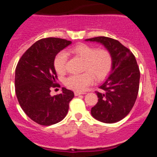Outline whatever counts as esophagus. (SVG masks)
Instances as JSON below:
<instances>
[{
  "mask_svg": "<svg viewBox=\"0 0 157 157\" xmlns=\"http://www.w3.org/2000/svg\"><path fill=\"white\" fill-rule=\"evenodd\" d=\"M81 94H84V93H81V92H77V91H75V96L81 95Z\"/></svg>",
  "mask_w": 157,
  "mask_h": 157,
  "instance_id": "esophagus-1",
  "label": "esophagus"
}]
</instances>
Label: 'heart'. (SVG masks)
I'll list each match as a JSON object with an SVG mask.
<instances>
[{
    "mask_svg": "<svg viewBox=\"0 0 157 157\" xmlns=\"http://www.w3.org/2000/svg\"><path fill=\"white\" fill-rule=\"evenodd\" d=\"M71 52L85 61L84 71L81 75H72L65 79L67 87L77 92H82L94 82V75L98 80H102L109 75L112 71L113 59L111 52L106 48L97 49L92 45L80 44L71 49ZM67 55L65 52H59L55 56L54 67L59 74H64Z\"/></svg>",
    "mask_w": 157,
    "mask_h": 157,
    "instance_id": "obj_1",
    "label": "heart"
}]
</instances>
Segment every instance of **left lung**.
<instances>
[{
	"instance_id": "8db88e82",
	"label": "left lung",
	"mask_w": 157,
	"mask_h": 157,
	"mask_svg": "<svg viewBox=\"0 0 157 157\" xmlns=\"http://www.w3.org/2000/svg\"><path fill=\"white\" fill-rule=\"evenodd\" d=\"M86 41L101 43L111 52L113 64L110 74L96 92L98 102L91 115L98 121L114 123L125 118L132 109L139 90L140 71L134 54L117 40L96 37Z\"/></svg>"
}]
</instances>
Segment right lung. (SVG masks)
<instances>
[{
	"label": "right lung",
	"instance_id": "right-lung-1",
	"mask_svg": "<svg viewBox=\"0 0 157 157\" xmlns=\"http://www.w3.org/2000/svg\"><path fill=\"white\" fill-rule=\"evenodd\" d=\"M71 41L47 37L36 41L18 62L15 75L16 94L23 112L33 121L50 126L67 114L74 93L63 87L62 93L50 95L57 78L53 65L55 56Z\"/></svg>",
	"mask_w": 157,
	"mask_h": 157
}]
</instances>
